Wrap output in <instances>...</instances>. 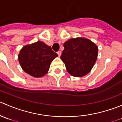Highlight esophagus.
Instances as JSON below:
<instances>
[{
	"label": "esophagus",
	"mask_w": 122,
	"mask_h": 122,
	"mask_svg": "<svg viewBox=\"0 0 122 122\" xmlns=\"http://www.w3.org/2000/svg\"><path fill=\"white\" fill-rule=\"evenodd\" d=\"M57 54H58V56H61V51H58Z\"/></svg>",
	"instance_id": "esophagus-1"
}]
</instances>
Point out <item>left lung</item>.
I'll return each instance as SVG.
<instances>
[{"label": "left lung", "instance_id": "obj_1", "mask_svg": "<svg viewBox=\"0 0 122 122\" xmlns=\"http://www.w3.org/2000/svg\"><path fill=\"white\" fill-rule=\"evenodd\" d=\"M61 60L69 74L81 77L89 73L96 62L98 47L87 38H71L64 44Z\"/></svg>", "mask_w": 122, "mask_h": 122}]
</instances>
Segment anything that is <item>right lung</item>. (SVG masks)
<instances>
[{
	"instance_id": "right-lung-1",
	"label": "right lung",
	"mask_w": 122,
	"mask_h": 122,
	"mask_svg": "<svg viewBox=\"0 0 122 122\" xmlns=\"http://www.w3.org/2000/svg\"><path fill=\"white\" fill-rule=\"evenodd\" d=\"M57 56L51 46L38 41L23 46L19 51L18 60L25 72L39 78L48 72L51 62Z\"/></svg>"
}]
</instances>
